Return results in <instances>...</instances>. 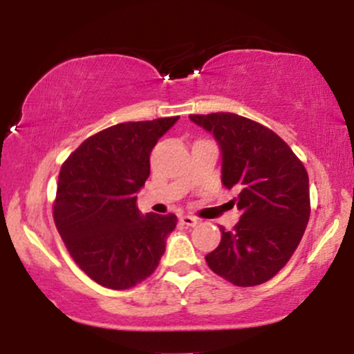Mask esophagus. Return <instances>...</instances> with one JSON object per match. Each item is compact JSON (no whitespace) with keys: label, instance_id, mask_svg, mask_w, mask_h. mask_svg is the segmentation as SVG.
Listing matches in <instances>:
<instances>
[{"label":"esophagus","instance_id":"obj_1","mask_svg":"<svg viewBox=\"0 0 354 354\" xmlns=\"http://www.w3.org/2000/svg\"><path fill=\"white\" fill-rule=\"evenodd\" d=\"M180 221L183 223V225H186V226H196L198 223H200V219L194 218V216H188V214H186V216H181L180 218Z\"/></svg>","mask_w":354,"mask_h":354}]
</instances>
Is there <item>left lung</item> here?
I'll return each mask as SVG.
<instances>
[{
  "mask_svg": "<svg viewBox=\"0 0 354 354\" xmlns=\"http://www.w3.org/2000/svg\"><path fill=\"white\" fill-rule=\"evenodd\" d=\"M221 151V183L238 191L239 221L219 228V246L206 254L218 276L236 286L271 279L290 261L310 219V180L291 148L266 126L234 113L191 115Z\"/></svg>",
  "mask_w": 354,
  "mask_h": 354,
  "instance_id": "obj_1",
  "label": "left lung"
}]
</instances>
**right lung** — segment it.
Here are the masks:
<instances>
[{"label":"right lung","instance_id":"right-lung-1","mask_svg":"<svg viewBox=\"0 0 354 354\" xmlns=\"http://www.w3.org/2000/svg\"><path fill=\"white\" fill-rule=\"evenodd\" d=\"M180 116L120 123L80 145L61 166L56 228L81 270L101 286L131 288L156 270L174 214L136 208L154 145Z\"/></svg>","mask_w":354,"mask_h":354}]
</instances>
